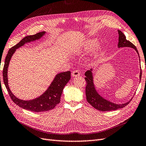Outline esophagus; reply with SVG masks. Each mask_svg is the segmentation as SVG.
<instances>
[{"mask_svg": "<svg viewBox=\"0 0 146 146\" xmlns=\"http://www.w3.org/2000/svg\"><path fill=\"white\" fill-rule=\"evenodd\" d=\"M80 75V71L78 70L73 71L72 73V76L73 77H76V76H79Z\"/></svg>", "mask_w": 146, "mask_h": 146, "instance_id": "obj_1", "label": "esophagus"}]
</instances>
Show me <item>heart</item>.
Segmentation results:
<instances>
[{
    "instance_id": "b5f03b06",
    "label": "heart",
    "mask_w": 146,
    "mask_h": 146,
    "mask_svg": "<svg viewBox=\"0 0 146 146\" xmlns=\"http://www.w3.org/2000/svg\"><path fill=\"white\" fill-rule=\"evenodd\" d=\"M98 44V40L96 38H89L86 40L82 44V46L74 48V54H80L83 51H90L96 48Z\"/></svg>"
}]
</instances>
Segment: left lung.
<instances>
[{
	"label": "left lung",
	"mask_w": 146,
	"mask_h": 146,
	"mask_svg": "<svg viewBox=\"0 0 146 146\" xmlns=\"http://www.w3.org/2000/svg\"><path fill=\"white\" fill-rule=\"evenodd\" d=\"M119 34V43H118V47L119 48H123V47H129L135 49L136 52L138 53L139 58V53L138 50H137L135 46L131 43L130 41H128L126 39V36L123 34L120 31L118 30ZM140 61V59H139ZM92 69L90 70H87L85 73V80L86 81V99L87 101L89 104L92 106L95 109L101 111H109L112 110H116L122 108L127 106L128 104L130 103L131 100L132 98L128 102L122 103V104H116L112 103L108 100H106L102 97L100 95L95 89V85L94 83V77H93V73ZM141 75H142V72H141L139 74V79L141 81Z\"/></svg>",
	"instance_id": "left-lung-1"
}]
</instances>
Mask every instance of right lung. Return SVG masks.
Here are the masks:
<instances>
[{"instance_id": "right-lung-1", "label": "right lung", "mask_w": 146, "mask_h": 146, "mask_svg": "<svg viewBox=\"0 0 146 146\" xmlns=\"http://www.w3.org/2000/svg\"><path fill=\"white\" fill-rule=\"evenodd\" d=\"M46 32H41L33 35L25 36L19 42L9 49L5 58V64L3 69V80L4 84L7 89L10 97L12 100L19 107L24 110L33 112H44L54 109L56 106L60 102V97L62 91L65 85L71 79V72L70 71L62 72L56 74L54 80L51 83L47 90L41 95L40 97L30 100H23L16 97L11 92L8 86V68L9 66L10 61L11 57L15 52L16 49L23 46L27 43H30L40 39L44 34Z\"/></svg>"}]
</instances>
